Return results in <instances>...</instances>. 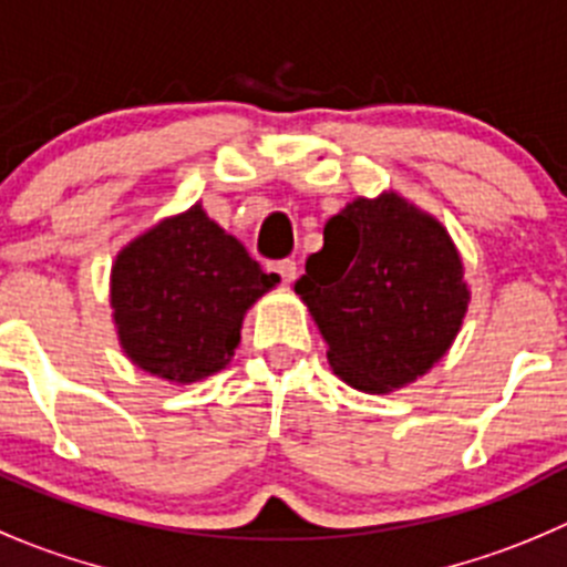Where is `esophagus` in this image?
I'll list each match as a JSON object with an SVG mask.
<instances>
[{
    "mask_svg": "<svg viewBox=\"0 0 567 567\" xmlns=\"http://www.w3.org/2000/svg\"><path fill=\"white\" fill-rule=\"evenodd\" d=\"M275 272L280 275V280H284V284H295V280H298V264L289 261V258H284V261L275 264Z\"/></svg>",
    "mask_w": 567,
    "mask_h": 567,
    "instance_id": "obj_1",
    "label": "esophagus"
}]
</instances>
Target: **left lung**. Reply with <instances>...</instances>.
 I'll use <instances>...</instances> for the list:
<instances>
[{
	"instance_id": "1",
	"label": "left lung",
	"mask_w": 567,
	"mask_h": 567,
	"mask_svg": "<svg viewBox=\"0 0 567 567\" xmlns=\"http://www.w3.org/2000/svg\"><path fill=\"white\" fill-rule=\"evenodd\" d=\"M322 239L295 292L326 339L333 373L370 395L423 379L451 350L471 306L449 228L390 188L350 199Z\"/></svg>"
}]
</instances>
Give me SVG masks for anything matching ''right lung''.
Wrapping results in <instances>:
<instances>
[{"mask_svg":"<svg viewBox=\"0 0 567 567\" xmlns=\"http://www.w3.org/2000/svg\"><path fill=\"white\" fill-rule=\"evenodd\" d=\"M280 284L236 236L194 203L133 236L111 267L118 348L144 373L175 386L230 364L241 322Z\"/></svg>","mask_w":567,"mask_h":567,"instance_id":"right-lung-1","label":"right lung"}]
</instances>
